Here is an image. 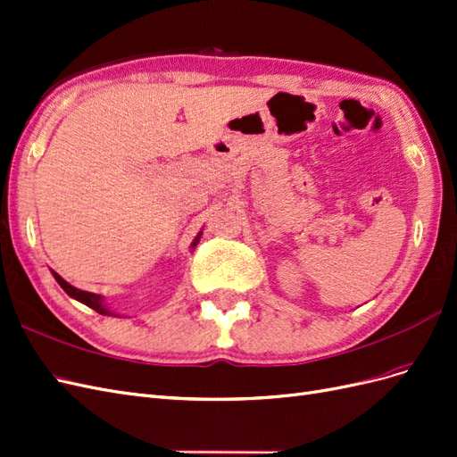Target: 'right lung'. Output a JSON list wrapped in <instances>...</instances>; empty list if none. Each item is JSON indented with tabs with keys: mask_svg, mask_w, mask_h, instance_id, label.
Returning <instances> with one entry per match:
<instances>
[{
	"mask_svg": "<svg viewBox=\"0 0 457 457\" xmlns=\"http://www.w3.org/2000/svg\"><path fill=\"white\" fill-rule=\"evenodd\" d=\"M200 237H202V232H198V237L195 238V242H192V250H195L196 247V244L200 242ZM53 272V276H54V280L59 282V286L64 289V292L71 295V297H74L76 301H79V303H84V305H87L89 309H93V311H96L99 314H108V316H112L114 312L110 311V309H106V305L103 303V297L101 295H96V294H91V292H81V289H78V287H74L72 284H68L62 276H59L57 272L54 270H51ZM114 316H118V314H114Z\"/></svg>",
	"mask_w": 457,
	"mask_h": 457,
	"instance_id": "right-lung-1",
	"label": "right lung"
}]
</instances>
